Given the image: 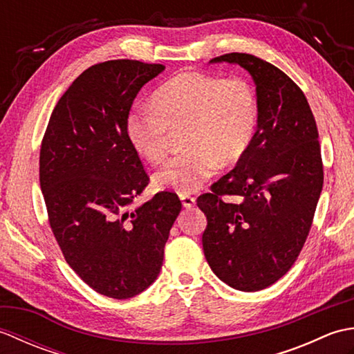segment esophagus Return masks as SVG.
<instances>
[{
	"label": "esophagus",
	"instance_id": "obj_1",
	"mask_svg": "<svg viewBox=\"0 0 354 354\" xmlns=\"http://www.w3.org/2000/svg\"><path fill=\"white\" fill-rule=\"evenodd\" d=\"M181 201H183V205L185 208H192L194 204H196V198L192 196V194H187V193L181 194Z\"/></svg>",
	"mask_w": 354,
	"mask_h": 354
}]
</instances>
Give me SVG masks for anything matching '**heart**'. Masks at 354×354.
I'll list each match as a JSON object with an SVG mask.
<instances>
[{"label":"heart","mask_w":354,"mask_h":354,"mask_svg":"<svg viewBox=\"0 0 354 354\" xmlns=\"http://www.w3.org/2000/svg\"><path fill=\"white\" fill-rule=\"evenodd\" d=\"M257 100L242 77L185 71L156 89L153 106H137L127 115V135L135 150L158 164L169 153L171 132L183 131V153L156 173L160 187L181 193L198 190L242 158L257 129Z\"/></svg>","instance_id":"b5f03b06"}]
</instances>
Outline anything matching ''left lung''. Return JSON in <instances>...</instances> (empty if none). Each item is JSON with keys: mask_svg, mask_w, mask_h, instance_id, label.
I'll use <instances>...</instances> for the list:
<instances>
[{"mask_svg": "<svg viewBox=\"0 0 354 354\" xmlns=\"http://www.w3.org/2000/svg\"><path fill=\"white\" fill-rule=\"evenodd\" d=\"M212 62L237 64L251 74L259 120L236 167L198 198L207 216L202 245L223 283L255 292L288 272L309 236L324 183L318 127L301 88L275 65L246 53Z\"/></svg>", "mask_w": 354, "mask_h": 354, "instance_id": "obj_1", "label": "left lung"}]
</instances>
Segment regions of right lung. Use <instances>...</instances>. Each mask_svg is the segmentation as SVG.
I'll return each instance as SVG.
<instances>
[{"mask_svg": "<svg viewBox=\"0 0 354 354\" xmlns=\"http://www.w3.org/2000/svg\"><path fill=\"white\" fill-rule=\"evenodd\" d=\"M161 64L118 59L89 66L59 99L45 129L39 181L64 259L95 292L126 299L160 274L183 204L160 192L131 212L149 175L127 135V115Z\"/></svg>", "mask_w": 354, "mask_h": 354, "instance_id": "right-lung-1", "label": "right lung"}]
</instances>
